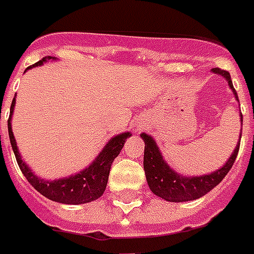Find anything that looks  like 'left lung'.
Listing matches in <instances>:
<instances>
[{"label": "left lung", "instance_id": "left-lung-1", "mask_svg": "<svg viewBox=\"0 0 254 254\" xmlns=\"http://www.w3.org/2000/svg\"><path fill=\"white\" fill-rule=\"evenodd\" d=\"M212 71L214 74L222 75L225 78L229 88L235 94V98L239 101V97L233 88L229 73L222 69H218V67L212 69ZM240 117H241L240 120H241V125H243V114H240ZM141 138L145 142L144 170L149 188L156 196L161 197L162 200L169 201V202H185V201L197 200V198L205 196L208 191L212 190L213 188L217 187L235 164L240 149L239 141V144L236 145L235 150L230 154L228 161L220 169L214 170L209 174L188 177V176L177 173L176 170H173L168 165V162L162 157V153L160 152L152 135L141 133ZM240 138H241V134H240Z\"/></svg>", "mask_w": 254, "mask_h": 254}]
</instances>
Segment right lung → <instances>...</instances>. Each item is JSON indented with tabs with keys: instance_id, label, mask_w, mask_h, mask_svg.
<instances>
[{
	"instance_id": "1",
	"label": "right lung",
	"mask_w": 254,
	"mask_h": 254,
	"mask_svg": "<svg viewBox=\"0 0 254 254\" xmlns=\"http://www.w3.org/2000/svg\"><path fill=\"white\" fill-rule=\"evenodd\" d=\"M54 60H56V57H50V56L49 57H44L38 63L29 66L28 69L41 66L42 64H45L46 61H54ZM14 105L15 97L11 101L10 116H9V120H7L9 138H10L11 149L14 152L15 160L18 162L19 169L24 173V176L30 183V185L37 191H40L42 196H45L46 198L56 201V202H61V204L80 205L100 198L106 189L110 168H112L114 158L120 154L127 138H129L131 135L130 131L120 133V134L114 135L113 138H110L104 146V149L100 152V154L93 160L92 164L86 166L81 172L70 174L67 177L50 181V180L41 179L37 174L33 173L28 164L21 157V153L18 152V146L15 144L14 134H13V130H11V116H13V112H14Z\"/></svg>"
}]
</instances>
